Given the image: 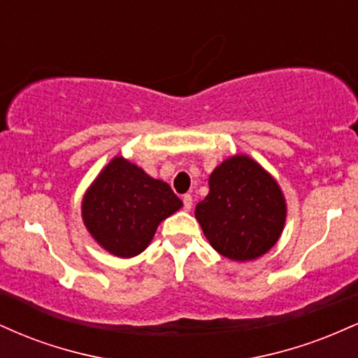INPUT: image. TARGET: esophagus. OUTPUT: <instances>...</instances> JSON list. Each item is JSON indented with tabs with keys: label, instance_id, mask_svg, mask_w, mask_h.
Masks as SVG:
<instances>
[{
	"label": "esophagus",
	"instance_id": "1",
	"mask_svg": "<svg viewBox=\"0 0 358 358\" xmlns=\"http://www.w3.org/2000/svg\"><path fill=\"white\" fill-rule=\"evenodd\" d=\"M183 208H185V210H192V207H193V199H192V195H188V193H187V195H183Z\"/></svg>",
	"mask_w": 358,
	"mask_h": 358
}]
</instances>
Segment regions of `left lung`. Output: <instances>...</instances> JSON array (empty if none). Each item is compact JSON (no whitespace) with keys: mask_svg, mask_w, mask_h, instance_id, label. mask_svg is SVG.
Instances as JSON below:
<instances>
[{"mask_svg":"<svg viewBox=\"0 0 358 358\" xmlns=\"http://www.w3.org/2000/svg\"><path fill=\"white\" fill-rule=\"evenodd\" d=\"M210 192L195 217L217 252L232 261L256 259L276 244L286 219L278 183L249 156H234L213 170Z\"/></svg>","mask_w":358,"mask_h":358,"instance_id":"obj_1","label":"left lung"}]
</instances>
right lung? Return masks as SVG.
Returning <instances> with one entry per match:
<instances>
[{"label":"right lung","mask_w":358,"mask_h":358,"mask_svg":"<svg viewBox=\"0 0 358 358\" xmlns=\"http://www.w3.org/2000/svg\"><path fill=\"white\" fill-rule=\"evenodd\" d=\"M182 207L170 185L117 156L97 176L82 202L85 227L119 257L138 256L163 219Z\"/></svg>","instance_id":"add662e5"}]
</instances>
